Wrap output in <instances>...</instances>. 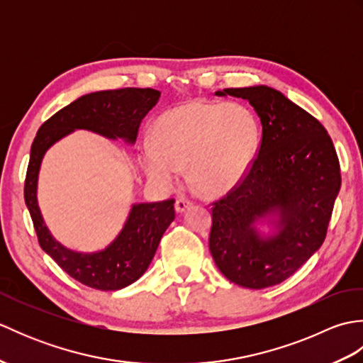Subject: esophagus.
<instances>
[{"label":"esophagus","mask_w":363,"mask_h":363,"mask_svg":"<svg viewBox=\"0 0 363 363\" xmlns=\"http://www.w3.org/2000/svg\"><path fill=\"white\" fill-rule=\"evenodd\" d=\"M191 204H194V203H191L190 199L179 198V199H176V203H174V209H176V212H177V213H182V212H186Z\"/></svg>","instance_id":"34e87169"}]
</instances>
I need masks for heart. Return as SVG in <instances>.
I'll use <instances>...</instances> for the list:
<instances>
[{"mask_svg": "<svg viewBox=\"0 0 363 363\" xmlns=\"http://www.w3.org/2000/svg\"><path fill=\"white\" fill-rule=\"evenodd\" d=\"M257 146L259 123L246 106L189 101L160 115L138 159L159 187H172L187 167L201 194L218 196L242 181Z\"/></svg>", "mask_w": 363, "mask_h": 363, "instance_id": "heart-1", "label": "heart"}]
</instances>
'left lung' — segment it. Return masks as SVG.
<instances>
[{"label": "left lung", "instance_id": "8db88e82", "mask_svg": "<svg viewBox=\"0 0 363 363\" xmlns=\"http://www.w3.org/2000/svg\"><path fill=\"white\" fill-rule=\"evenodd\" d=\"M248 99L262 140L242 181L212 203L209 250L230 282L260 290L281 284L318 251L342 186L328 130L309 112L267 86L225 89ZM273 216L277 233L262 238L253 223Z\"/></svg>", "mask_w": 363, "mask_h": 363}]
</instances>
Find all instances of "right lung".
<instances>
[{
    "mask_svg": "<svg viewBox=\"0 0 363 363\" xmlns=\"http://www.w3.org/2000/svg\"><path fill=\"white\" fill-rule=\"evenodd\" d=\"M154 89H118L84 95L46 120L30 146L25 201L38 243L73 279L95 290H120L135 282L156 254L162 235L174 220V199L134 204L118 237L98 252H76L52 238L37 203V179L46 150L74 129L134 143L145 115L159 101Z\"/></svg>",
    "mask_w": 363,
    "mask_h": 363,
    "instance_id": "add662e5",
    "label": "right lung"
}]
</instances>
